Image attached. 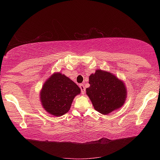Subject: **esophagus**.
<instances>
[{"mask_svg": "<svg viewBox=\"0 0 160 160\" xmlns=\"http://www.w3.org/2000/svg\"><path fill=\"white\" fill-rule=\"evenodd\" d=\"M79 86H80V88L81 89V92H82V94H85V85H82V84H80Z\"/></svg>", "mask_w": 160, "mask_h": 160, "instance_id": "1", "label": "esophagus"}]
</instances>
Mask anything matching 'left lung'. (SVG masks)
I'll list each match as a JSON object with an SVG mask.
<instances>
[{
	"label": "left lung",
	"mask_w": 160,
	"mask_h": 160,
	"mask_svg": "<svg viewBox=\"0 0 160 160\" xmlns=\"http://www.w3.org/2000/svg\"><path fill=\"white\" fill-rule=\"evenodd\" d=\"M90 87L86 94L94 109L107 115L118 110L125 104L127 90L125 83L111 72L97 70L89 77Z\"/></svg>",
	"instance_id": "obj_1"
}]
</instances>
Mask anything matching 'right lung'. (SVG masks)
<instances>
[{
	"label": "right lung",
	"instance_id": "add662e5",
	"mask_svg": "<svg viewBox=\"0 0 160 160\" xmlns=\"http://www.w3.org/2000/svg\"><path fill=\"white\" fill-rule=\"evenodd\" d=\"M80 92V88L68 77L60 72H54L42 86L40 102L47 113L61 116L68 112L74 98Z\"/></svg>",
	"mask_w": 160,
	"mask_h": 160
}]
</instances>
